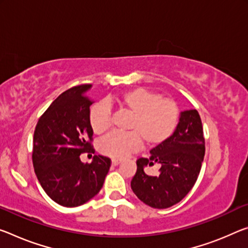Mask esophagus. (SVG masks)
I'll list each match as a JSON object with an SVG mask.
<instances>
[{
	"label": "esophagus",
	"instance_id": "esophagus-1",
	"mask_svg": "<svg viewBox=\"0 0 248 248\" xmlns=\"http://www.w3.org/2000/svg\"><path fill=\"white\" fill-rule=\"evenodd\" d=\"M120 162H121V160H119V159H112V160H111V166L116 167V166H118V164H119Z\"/></svg>",
	"mask_w": 248,
	"mask_h": 248
}]
</instances>
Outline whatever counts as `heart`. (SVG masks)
Instances as JSON below:
<instances>
[{
	"mask_svg": "<svg viewBox=\"0 0 248 248\" xmlns=\"http://www.w3.org/2000/svg\"><path fill=\"white\" fill-rule=\"evenodd\" d=\"M121 110L131 113L129 132H111L98 143V150L111 158H124L138 150L142 140L150 147L167 141L174 132L179 121V108L170 98H160L152 90L136 87L115 97ZM89 124L93 131L103 135L110 127V110L104 104L90 108Z\"/></svg>",
	"mask_w": 248,
	"mask_h": 248,
	"instance_id": "1",
	"label": "heart"
}]
</instances>
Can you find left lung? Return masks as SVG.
<instances>
[{"label":"left lung","instance_id":"8db88e82","mask_svg":"<svg viewBox=\"0 0 248 248\" xmlns=\"http://www.w3.org/2000/svg\"><path fill=\"white\" fill-rule=\"evenodd\" d=\"M205 155L202 121L195 109L180 113L179 124L167 141L150 151V158L137 161L131 188L140 201L153 209H168L186 196L198 180ZM160 166L156 176L145 166Z\"/></svg>","mask_w":248,"mask_h":248}]
</instances>
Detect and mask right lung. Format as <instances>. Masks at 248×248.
I'll use <instances>...</instances> for the list:
<instances>
[{
  "label": "right lung",
  "mask_w": 248,
  "mask_h": 248,
  "mask_svg": "<svg viewBox=\"0 0 248 248\" xmlns=\"http://www.w3.org/2000/svg\"><path fill=\"white\" fill-rule=\"evenodd\" d=\"M92 85L73 87L55 99L39 118L34 131L33 166L46 194L62 206L75 207L98 194L110 168V159L93 155L80 161L92 147L89 111Z\"/></svg>",
  "instance_id": "add662e5"
}]
</instances>
